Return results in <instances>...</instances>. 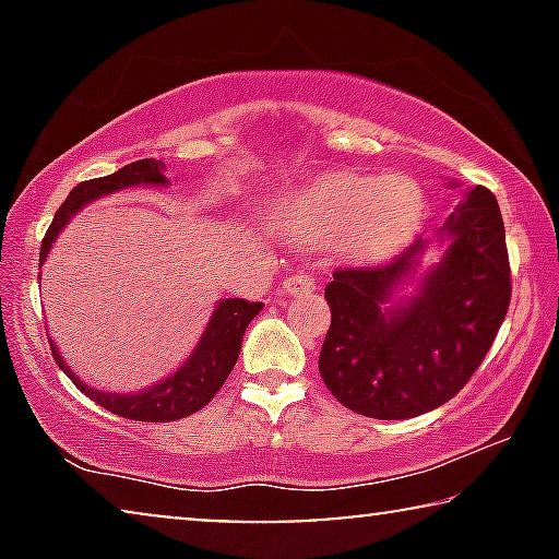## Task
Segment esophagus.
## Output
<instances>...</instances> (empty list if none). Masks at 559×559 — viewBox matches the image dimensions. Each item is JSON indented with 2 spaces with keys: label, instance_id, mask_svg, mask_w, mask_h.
Segmentation results:
<instances>
[{
  "label": "esophagus",
  "instance_id": "esophagus-1",
  "mask_svg": "<svg viewBox=\"0 0 559 559\" xmlns=\"http://www.w3.org/2000/svg\"><path fill=\"white\" fill-rule=\"evenodd\" d=\"M282 287H285V293H308V289L316 287V280H312L310 274L297 272V274H289V277H285Z\"/></svg>",
  "mask_w": 559,
  "mask_h": 559
}]
</instances>
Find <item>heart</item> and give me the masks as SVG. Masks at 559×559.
Returning <instances> with one entry per match:
<instances>
[{
  "label": "heart",
  "instance_id": "1",
  "mask_svg": "<svg viewBox=\"0 0 559 559\" xmlns=\"http://www.w3.org/2000/svg\"><path fill=\"white\" fill-rule=\"evenodd\" d=\"M423 209L419 188L402 175L341 173L277 198L270 216L293 234L335 236V247L350 257H377L415 231Z\"/></svg>",
  "mask_w": 559,
  "mask_h": 559
}]
</instances>
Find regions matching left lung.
<instances>
[{
  "label": "left lung",
  "mask_w": 559,
  "mask_h": 559,
  "mask_svg": "<svg viewBox=\"0 0 559 559\" xmlns=\"http://www.w3.org/2000/svg\"><path fill=\"white\" fill-rule=\"evenodd\" d=\"M438 236L445 254L415 295L394 305L425 254L423 236L392 262L335 270L328 282L331 328L318 369L335 400L358 415L407 419L453 400L507 318V231L491 190H468Z\"/></svg>",
  "instance_id": "1"
}]
</instances>
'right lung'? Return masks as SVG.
<instances>
[{"mask_svg": "<svg viewBox=\"0 0 559 559\" xmlns=\"http://www.w3.org/2000/svg\"><path fill=\"white\" fill-rule=\"evenodd\" d=\"M165 170V163L147 157L119 167L117 173L106 175V178L79 182V186L68 193L63 205H60L56 213V218H52L48 234H45V239L40 243V264L48 259V251L52 247V241L58 239V234L63 231L73 213H79L83 205L96 201V198L111 195L117 193V190L132 186H167ZM262 308V302H249L241 300V297L216 302L211 323L205 325L201 341H198L193 354L186 358V364L167 379L157 381L155 386L136 394H109L102 392V389H91L88 384H83L79 373L68 369L63 356L58 354L56 343L50 338L48 341L56 364L66 371V377L73 381L75 389H81L88 400H94L96 404H102L104 409L127 419H140V423H173V419L193 415V412L205 407V404L216 396V392L224 386L228 373H231L236 366L247 325L251 323V318H257V312Z\"/></svg>", "mask_w": 559, "mask_h": 559, "instance_id": "right-lung-1", "label": "right lung"}]
</instances>
